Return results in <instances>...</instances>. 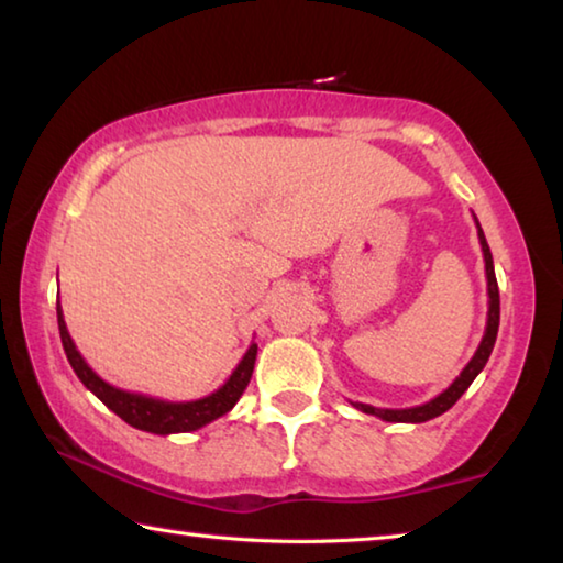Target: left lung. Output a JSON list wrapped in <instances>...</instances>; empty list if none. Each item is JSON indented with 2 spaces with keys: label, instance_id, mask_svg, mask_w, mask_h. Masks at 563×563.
<instances>
[{
  "label": "left lung",
  "instance_id": "8db88e82",
  "mask_svg": "<svg viewBox=\"0 0 563 563\" xmlns=\"http://www.w3.org/2000/svg\"><path fill=\"white\" fill-rule=\"evenodd\" d=\"M474 223H476V235H479V245H482V253H484V271H487V295H489L487 328H484V338L479 342V347H476L474 357L466 362V367L462 369L460 377H456L454 383L444 389V393H440L434 399H430V402L417 405V407H407V409H383V407H373V405L352 402L360 409V412L375 415L379 419H385V422H409V424L427 422V419H434V417L444 415L446 409H450L456 402V399H460L466 393V387L474 383V377L482 373L484 365H487V360H489L492 350H494V342H497V330H499V285H497V275H494L492 251L487 245V238H484L479 221H476V216H474Z\"/></svg>",
  "mask_w": 563,
  "mask_h": 563
}]
</instances>
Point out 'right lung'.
I'll return each instance as SVG.
<instances>
[{
    "instance_id": "right-lung-1",
    "label": "right lung",
    "mask_w": 563,
    "mask_h": 563,
    "mask_svg": "<svg viewBox=\"0 0 563 563\" xmlns=\"http://www.w3.org/2000/svg\"><path fill=\"white\" fill-rule=\"evenodd\" d=\"M56 320H59V335H62L66 360H69L71 369L76 373V377L81 379L84 387L91 389V393L97 395L101 402L111 409V412H117L123 422L151 434L196 432L208 422H213V419L231 412L238 399H241V395L245 393L247 383H251L255 355H258V345L251 342V347H247L243 360L238 362V367L233 369L231 377H228L216 393L206 395L201 399H190V402H168V399L129 393V389L113 387L107 383V379H101L87 365V360L81 357V352L76 350L69 330H66L62 305H56Z\"/></svg>"
}]
</instances>
